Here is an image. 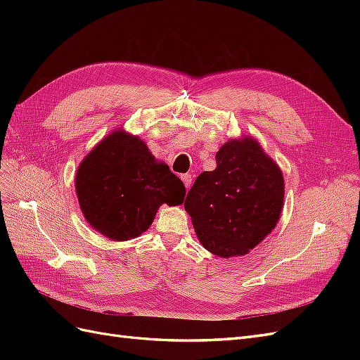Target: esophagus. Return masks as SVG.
<instances>
[{
    "instance_id": "1",
    "label": "esophagus",
    "mask_w": 360,
    "mask_h": 360,
    "mask_svg": "<svg viewBox=\"0 0 360 360\" xmlns=\"http://www.w3.org/2000/svg\"><path fill=\"white\" fill-rule=\"evenodd\" d=\"M181 180H183V183H184V186L191 188V183H192V176H191V174H183Z\"/></svg>"
}]
</instances>
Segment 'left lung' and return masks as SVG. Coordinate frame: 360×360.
Instances as JSON below:
<instances>
[{
	"instance_id": "8db88e82",
	"label": "left lung",
	"mask_w": 360,
	"mask_h": 360,
	"mask_svg": "<svg viewBox=\"0 0 360 360\" xmlns=\"http://www.w3.org/2000/svg\"><path fill=\"white\" fill-rule=\"evenodd\" d=\"M282 205V171L252 136L225 143L216 169L201 172L184 200L201 245L222 258L245 255L263 242Z\"/></svg>"
}]
</instances>
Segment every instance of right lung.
Segmentation results:
<instances>
[{"label":"right lung","instance_id":"obj_1","mask_svg":"<svg viewBox=\"0 0 360 360\" xmlns=\"http://www.w3.org/2000/svg\"><path fill=\"white\" fill-rule=\"evenodd\" d=\"M75 189L86 222L115 242L141 236L162 204L179 205L186 195L167 163L124 130H114L84 158Z\"/></svg>","mask_w":360,"mask_h":360}]
</instances>
